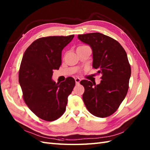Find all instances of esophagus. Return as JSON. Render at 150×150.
<instances>
[{"label": "esophagus", "mask_w": 150, "mask_h": 150, "mask_svg": "<svg viewBox=\"0 0 150 150\" xmlns=\"http://www.w3.org/2000/svg\"><path fill=\"white\" fill-rule=\"evenodd\" d=\"M75 81L76 84H79V82H80V81H81V79L77 77L75 79Z\"/></svg>", "instance_id": "34e87169"}]
</instances>
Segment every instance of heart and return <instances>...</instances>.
I'll return each instance as SVG.
<instances>
[{
    "instance_id": "b5f03b06",
    "label": "heart",
    "mask_w": 150,
    "mask_h": 150,
    "mask_svg": "<svg viewBox=\"0 0 150 150\" xmlns=\"http://www.w3.org/2000/svg\"><path fill=\"white\" fill-rule=\"evenodd\" d=\"M80 47H81V46H80Z\"/></svg>"
}]
</instances>
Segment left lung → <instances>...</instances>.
<instances>
[{"mask_svg":"<svg viewBox=\"0 0 150 150\" xmlns=\"http://www.w3.org/2000/svg\"><path fill=\"white\" fill-rule=\"evenodd\" d=\"M78 38L91 46L93 68L102 75L99 84L81 81L84 88V104L93 115L109 117L117 110L128 93L131 66L127 54L119 42L104 34L90 33L79 35Z\"/></svg>","mask_w":150,"mask_h":150,"instance_id":"8db88e82","label":"left lung"}]
</instances>
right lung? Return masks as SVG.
Instances as JSON below:
<instances>
[{
  "mask_svg": "<svg viewBox=\"0 0 150 150\" xmlns=\"http://www.w3.org/2000/svg\"><path fill=\"white\" fill-rule=\"evenodd\" d=\"M73 37L74 35L39 38L22 57L18 72L22 97L30 110L42 120L53 121L62 115L75 85L72 77L60 84L52 79L53 69L61 65L62 50Z\"/></svg>",
  "mask_w": 150,
  "mask_h": 150,
  "instance_id": "1",
  "label": "right lung"
}]
</instances>
